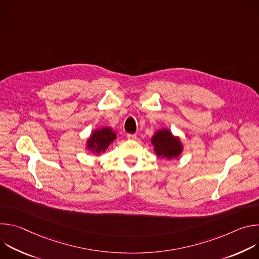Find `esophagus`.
Segmentation results:
<instances>
[{
    "label": "esophagus",
    "instance_id": "esophagus-1",
    "mask_svg": "<svg viewBox=\"0 0 259 259\" xmlns=\"http://www.w3.org/2000/svg\"><path fill=\"white\" fill-rule=\"evenodd\" d=\"M127 137L128 139H131V140H135L136 139V134H127Z\"/></svg>",
    "mask_w": 259,
    "mask_h": 259
}]
</instances>
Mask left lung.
<instances>
[{
    "label": "left lung",
    "mask_w": 259,
    "mask_h": 259,
    "mask_svg": "<svg viewBox=\"0 0 259 259\" xmlns=\"http://www.w3.org/2000/svg\"><path fill=\"white\" fill-rule=\"evenodd\" d=\"M152 144L158 157L168 160L177 159L183 150L180 138L174 136L168 129L157 131L152 137Z\"/></svg>",
    "instance_id": "left-lung-1"
}]
</instances>
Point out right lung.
Returning a JSON list of instances; mask_svg holds the SVG:
<instances>
[{"instance_id":"right-lung-1","label":"right lung","mask_w":259,"mask_h":259,"mask_svg":"<svg viewBox=\"0 0 259 259\" xmlns=\"http://www.w3.org/2000/svg\"><path fill=\"white\" fill-rule=\"evenodd\" d=\"M117 138V134L109 127H102L101 129H96L87 139L86 149L92 153L99 155L106 151L109 144L114 142Z\"/></svg>"}]
</instances>
